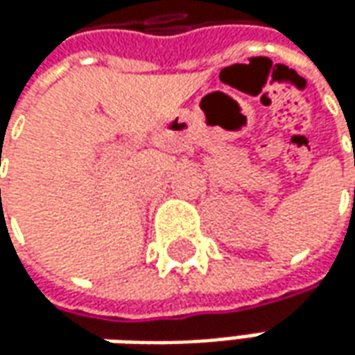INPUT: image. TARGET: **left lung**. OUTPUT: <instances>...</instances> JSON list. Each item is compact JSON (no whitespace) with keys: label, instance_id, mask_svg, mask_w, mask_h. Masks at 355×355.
<instances>
[{"label":"left lung","instance_id":"1","mask_svg":"<svg viewBox=\"0 0 355 355\" xmlns=\"http://www.w3.org/2000/svg\"><path fill=\"white\" fill-rule=\"evenodd\" d=\"M354 155H355V151H354Z\"/></svg>","mask_w":355,"mask_h":355}]
</instances>
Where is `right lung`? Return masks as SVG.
<instances>
[{"label": "right lung", "mask_w": 355, "mask_h": 355, "mask_svg": "<svg viewBox=\"0 0 355 355\" xmlns=\"http://www.w3.org/2000/svg\"><path fill=\"white\" fill-rule=\"evenodd\" d=\"M0 161H1V155H0ZM0 165H1V163H0ZM0 194H1V190H0Z\"/></svg>", "instance_id": "obj_1"}]
</instances>
